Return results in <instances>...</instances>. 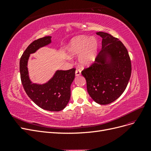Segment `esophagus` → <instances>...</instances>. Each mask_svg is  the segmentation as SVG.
<instances>
[{
  "label": "esophagus",
  "instance_id": "34e87169",
  "mask_svg": "<svg viewBox=\"0 0 151 151\" xmlns=\"http://www.w3.org/2000/svg\"><path fill=\"white\" fill-rule=\"evenodd\" d=\"M81 71L79 69H77H77L76 70V76H79L81 75Z\"/></svg>",
  "mask_w": 151,
  "mask_h": 151
}]
</instances>
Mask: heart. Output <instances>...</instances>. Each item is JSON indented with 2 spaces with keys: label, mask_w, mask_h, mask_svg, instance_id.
Here are the masks:
<instances>
[{
  "label": "heart",
  "mask_w": 151,
  "mask_h": 151,
  "mask_svg": "<svg viewBox=\"0 0 151 151\" xmlns=\"http://www.w3.org/2000/svg\"><path fill=\"white\" fill-rule=\"evenodd\" d=\"M98 50V43L95 38L87 36H79L73 38L67 47L71 55L80 53L79 62L83 66H88L94 62Z\"/></svg>",
  "instance_id": "heart-1"
}]
</instances>
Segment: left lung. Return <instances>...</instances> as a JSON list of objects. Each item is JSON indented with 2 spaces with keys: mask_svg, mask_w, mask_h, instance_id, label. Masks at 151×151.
<instances>
[{
  "mask_svg": "<svg viewBox=\"0 0 151 151\" xmlns=\"http://www.w3.org/2000/svg\"><path fill=\"white\" fill-rule=\"evenodd\" d=\"M102 48L94 62L81 72L86 80L87 90L95 102L108 104L124 92L132 72L130 58L121 41L104 32Z\"/></svg>",
  "mask_w": 151,
  "mask_h": 151,
  "instance_id": "8db88e82",
  "label": "left lung"
}]
</instances>
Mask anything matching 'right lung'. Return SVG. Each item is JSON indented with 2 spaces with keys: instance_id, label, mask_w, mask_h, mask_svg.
<instances>
[{
  "instance_id": "obj_1",
  "label": "right lung",
  "mask_w": 151,
  "mask_h": 151,
  "mask_svg": "<svg viewBox=\"0 0 151 151\" xmlns=\"http://www.w3.org/2000/svg\"><path fill=\"white\" fill-rule=\"evenodd\" d=\"M51 36L39 38L32 42L22 53L19 62L21 80L29 98L39 107L45 110L59 111L64 109L70 98V86L75 78L76 68L57 70L48 83L44 84L32 83L28 76V58L41 47L51 43Z\"/></svg>"
}]
</instances>
